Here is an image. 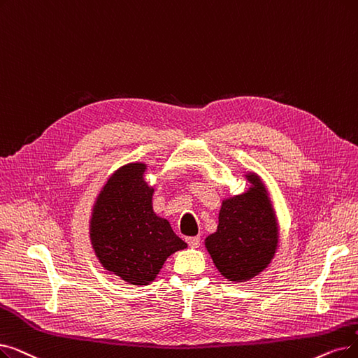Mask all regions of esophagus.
Returning <instances> with one entry per match:
<instances>
[{"mask_svg": "<svg viewBox=\"0 0 358 358\" xmlns=\"http://www.w3.org/2000/svg\"><path fill=\"white\" fill-rule=\"evenodd\" d=\"M187 244L192 247V248H197L200 245V237H189L187 238Z\"/></svg>", "mask_w": 358, "mask_h": 358, "instance_id": "1", "label": "esophagus"}]
</instances>
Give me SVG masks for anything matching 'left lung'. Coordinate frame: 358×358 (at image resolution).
Instances as JSON below:
<instances>
[{
  "label": "left lung",
  "mask_w": 358,
  "mask_h": 358,
  "mask_svg": "<svg viewBox=\"0 0 358 358\" xmlns=\"http://www.w3.org/2000/svg\"><path fill=\"white\" fill-rule=\"evenodd\" d=\"M247 193L222 201L217 229L206 248L217 271L229 281L252 279L265 269L278 245V228L271 200L257 176Z\"/></svg>",
  "instance_id": "left-lung-1"
}]
</instances>
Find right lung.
<instances>
[{"label":"right lung","mask_w":358,"mask_h":358,"mask_svg":"<svg viewBox=\"0 0 358 358\" xmlns=\"http://www.w3.org/2000/svg\"><path fill=\"white\" fill-rule=\"evenodd\" d=\"M145 164H129L106 181L93 208L90 238L102 266L133 285L152 282L165 260L187 247L152 209Z\"/></svg>","instance_id":"add662e5"}]
</instances>
